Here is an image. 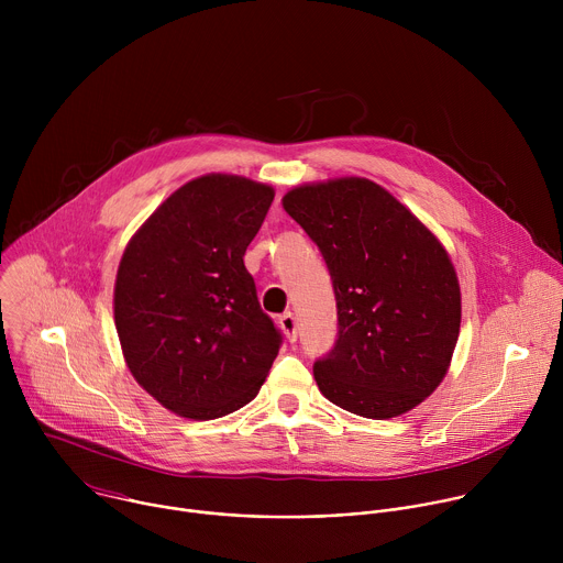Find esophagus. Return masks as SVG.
<instances>
[{"label":"esophagus","instance_id":"esophagus-1","mask_svg":"<svg viewBox=\"0 0 563 563\" xmlns=\"http://www.w3.org/2000/svg\"><path fill=\"white\" fill-rule=\"evenodd\" d=\"M278 325H280V330L285 332V336H287V341L289 343H294L296 341V316L291 313V311H285L280 318H278Z\"/></svg>","mask_w":563,"mask_h":563}]
</instances>
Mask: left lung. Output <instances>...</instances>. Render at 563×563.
<instances>
[{"mask_svg": "<svg viewBox=\"0 0 563 563\" xmlns=\"http://www.w3.org/2000/svg\"><path fill=\"white\" fill-rule=\"evenodd\" d=\"M285 211L325 258L339 309L332 352L313 378L334 406L391 419L443 380L461 328V289L439 238L365 178L302 185Z\"/></svg>", "mask_w": 563, "mask_h": 563, "instance_id": "obj_1", "label": "left lung"}]
</instances>
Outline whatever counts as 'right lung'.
<instances>
[{
    "instance_id": "add662e5",
    "label": "right lung",
    "mask_w": 563,
    "mask_h": 563,
    "mask_svg": "<svg viewBox=\"0 0 563 563\" xmlns=\"http://www.w3.org/2000/svg\"><path fill=\"white\" fill-rule=\"evenodd\" d=\"M272 200L269 185L243 176L196 178L122 254L113 313L124 361L159 406L185 419L247 406L280 350L243 261Z\"/></svg>"
}]
</instances>
